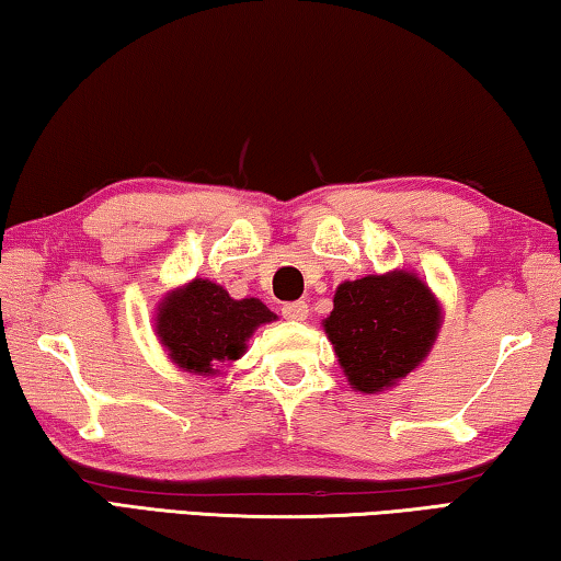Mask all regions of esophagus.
<instances>
[{"mask_svg":"<svg viewBox=\"0 0 561 561\" xmlns=\"http://www.w3.org/2000/svg\"><path fill=\"white\" fill-rule=\"evenodd\" d=\"M282 317L291 319V321H304L309 317V304L307 301H287L282 307Z\"/></svg>","mask_w":561,"mask_h":561,"instance_id":"obj_1","label":"esophagus"}]
</instances>
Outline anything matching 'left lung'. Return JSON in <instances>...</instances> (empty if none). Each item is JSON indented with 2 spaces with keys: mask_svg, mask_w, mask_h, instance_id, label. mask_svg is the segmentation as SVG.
<instances>
[{
  "mask_svg": "<svg viewBox=\"0 0 561 561\" xmlns=\"http://www.w3.org/2000/svg\"><path fill=\"white\" fill-rule=\"evenodd\" d=\"M440 327L431 289L408 272L344 282L324 329L348 383L378 393L405 378L428 354Z\"/></svg>",
  "mask_w": 561,
  "mask_h": 561,
  "instance_id": "obj_1",
  "label": "left lung"
}]
</instances>
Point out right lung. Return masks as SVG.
<instances>
[{"instance_id": "add662e5", "label": "right lung", "mask_w": 561, "mask_h": 561, "mask_svg": "<svg viewBox=\"0 0 561 561\" xmlns=\"http://www.w3.org/2000/svg\"><path fill=\"white\" fill-rule=\"evenodd\" d=\"M158 336L183 371L210 376L244 354L260 324L277 319L260 299H232L220 284L190 282L158 307Z\"/></svg>"}]
</instances>
